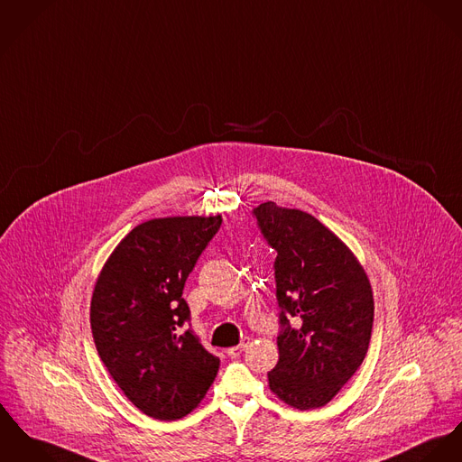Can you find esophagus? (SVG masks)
I'll return each mask as SVG.
<instances>
[{"instance_id": "obj_1", "label": "esophagus", "mask_w": 462, "mask_h": 462, "mask_svg": "<svg viewBox=\"0 0 462 462\" xmlns=\"http://www.w3.org/2000/svg\"><path fill=\"white\" fill-rule=\"evenodd\" d=\"M249 346V338L245 337V338H242V342L238 344V346H235V347H229L226 353L231 356V358H236V356H240L244 351H245V347Z\"/></svg>"}]
</instances>
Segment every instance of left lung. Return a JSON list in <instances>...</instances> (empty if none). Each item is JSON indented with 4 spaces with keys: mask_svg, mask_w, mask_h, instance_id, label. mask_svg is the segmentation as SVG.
I'll return each mask as SVG.
<instances>
[{
    "mask_svg": "<svg viewBox=\"0 0 462 462\" xmlns=\"http://www.w3.org/2000/svg\"><path fill=\"white\" fill-rule=\"evenodd\" d=\"M252 215L277 251L281 332L270 390L296 410L321 408L367 355L374 319L369 279L353 252L316 217L272 201Z\"/></svg>",
    "mask_w": 462,
    "mask_h": 462,
    "instance_id": "8db88e82",
    "label": "left lung"
}]
</instances>
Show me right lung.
<instances>
[{"label": "right lung", "instance_id": "add662e5", "mask_svg": "<svg viewBox=\"0 0 462 462\" xmlns=\"http://www.w3.org/2000/svg\"><path fill=\"white\" fill-rule=\"evenodd\" d=\"M222 217H168L135 226L104 264L91 334L111 378L144 415L178 420L207 395L220 360L190 325L185 281Z\"/></svg>", "mask_w": 462, "mask_h": 462}]
</instances>
